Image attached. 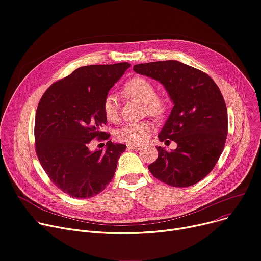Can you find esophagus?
I'll list each match as a JSON object with an SVG mask.
<instances>
[{"label":"esophagus","mask_w":261,"mask_h":261,"mask_svg":"<svg viewBox=\"0 0 261 261\" xmlns=\"http://www.w3.org/2000/svg\"><path fill=\"white\" fill-rule=\"evenodd\" d=\"M127 148H128L129 150H134V151H138V150L140 149V147L137 146V145H128Z\"/></svg>","instance_id":"obj_1"}]
</instances>
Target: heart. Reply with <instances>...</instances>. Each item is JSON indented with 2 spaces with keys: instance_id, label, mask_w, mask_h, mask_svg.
<instances>
[{
  "instance_id": "1",
  "label": "heart",
  "mask_w": 261,
  "mask_h": 261,
  "mask_svg": "<svg viewBox=\"0 0 261 261\" xmlns=\"http://www.w3.org/2000/svg\"><path fill=\"white\" fill-rule=\"evenodd\" d=\"M125 91L133 99L146 105V112L153 116H162L168 110V102L157 97L155 86L147 79L136 77L125 85ZM103 111L109 122L115 123L120 118V105L116 94L108 93L103 102ZM155 126L151 121L130 123L118 130L116 136L129 145H140L146 141Z\"/></svg>"
}]
</instances>
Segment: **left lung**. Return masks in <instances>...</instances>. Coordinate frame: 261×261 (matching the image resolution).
Masks as SVG:
<instances>
[{
  "label": "left lung",
  "instance_id": "1",
  "mask_svg": "<svg viewBox=\"0 0 261 261\" xmlns=\"http://www.w3.org/2000/svg\"><path fill=\"white\" fill-rule=\"evenodd\" d=\"M134 72L159 81L174 103L158 135L177 148L157 147L158 158L149 165L151 174L174 187H187L204 179L217 164L225 147L228 114L216 82L207 74L177 60L140 63Z\"/></svg>",
  "mask_w": 261,
  "mask_h": 261
}]
</instances>
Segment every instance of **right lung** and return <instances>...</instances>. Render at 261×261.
I'll use <instances>...</instances> for the list:
<instances>
[{
	"instance_id": "1",
	"label": "right lung",
	"mask_w": 261,
	"mask_h": 261,
	"mask_svg": "<svg viewBox=\"0 0 261 261\" xmlns=\"http://www.w3.org/2000/svg\"><path fill=\"white\" fill-rule=\"evenodd\" d=\"M131 66L128 62L86 65L53 83L35 115V151L42 169L64 194L86 199L103 192L126 150L107 141L105 151L88 149L90 141L108 139L101 130L107 118L103 102L110 88Z\"/></svg>"
}]
</instances>
